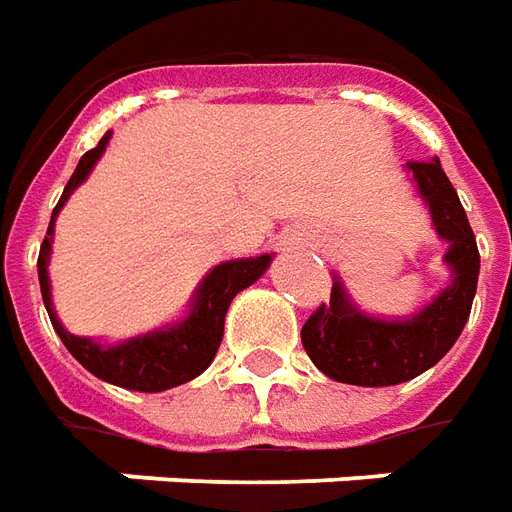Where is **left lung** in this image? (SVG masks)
Segmentation results:
<instances>
[{"instance_id":"obj_1","label":"left lung","mask_w":512,"mask_h":512,"mask_svg":"<svg viewBox=\"0 0 512 512\" xmlns=\"http://www.w3.org/2000/svg\"><path fill=\"white\" fill-rule=\"evenodd\" d=\"M417 196L431 215L436 237L447 242L450 283L420 311L384 319L365 313L333 272L330 305L324 302L302 324V346L313 365L335 382L357 387H390L425 374L445 357L464 330L480 275L475 234L439 158L406 163Z\"/></svg>"}]
</instances>
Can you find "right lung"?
Instances as JSON below:
<instances>
[{
	"label": "right lung",
	"instance_id": "right-lung-1",
	"mask_svg": "<svg viewBox=\"0 0 512 512\" xmlns=\"http://www.w3.org/2000/svg\"><path fill=\"white\" fill-rule=\"evenodd\" d=\"M108 138H100L95 149H89L84 158L78 160L73 177L62 190L57 210L48 223V234L40 245V259H37V278H40V294L46 305L48 319L54 324V330L67 346V352L76 357L78 363L87 368L89 374L108 384H117L125 390H138V393H163L171 387L196 379L204 374L210 363L215 360L220 341H223V322L229 311L231 300L256 283L272 264V253L261 256H248V259H229L220 261L218 267H212L201 278L199 289L193 292L188 302V311L177 322L149 330L144 335H133L119 343H106L87 335L67 333L65 324L59 322L51 300V281H48V261H51V242H54V223L59 212L65 207V201L76 193L81 182H87L92 169L98 166L103 152L108 147Z\"/></svg>",
	"mask_w": 512,
	"mask_h": 512
}]
</instances>
